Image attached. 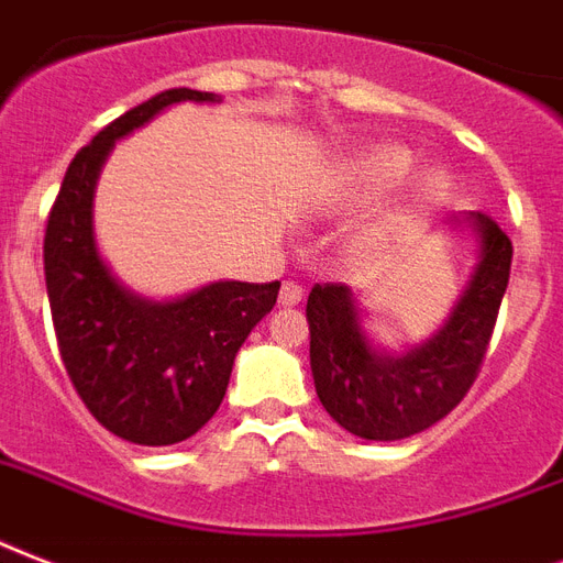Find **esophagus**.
Returning a JSON list of instances; mask_svg holds the SVG:
<instances>
[{
    "label": "esophagus",
    "mask_w": 563,
    "mask_h": 563,
    "mask_svg": "<svg viewBox=\"0 0 563 563\" xmlns=\"http://www.w3.org/2000/svg\"><path fill=\"white\" fill-rule=\"evenodd\" d=\"M302 302V285H296V282H285L282 285V294H278V305H285V308H294V305Z\"/></svg>",
    "instance_id": "obj_1"
}]
</instances>
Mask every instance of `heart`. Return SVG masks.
<instances>
[{"instance_id":"1","label":"heart","mask_w":563,"mask_h":563,"mask_svg":"<svg viewBox=\"0 0 563 563\" xmlns=\"http://www.w3.org/2000/svg\"><path fill=\"white\" fill-rule=\"evenodd\" d=\"M417 161L405 146L396 143H378L369 150L355 152L341 167L334 169L325 181V205L334 208H367L390 194L411 178ZM449 187L446 173L431 169L417 181V202H434Z\"/></svg>"}]
</instances>
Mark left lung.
<instances>
[{
	"instance_id": "1",
	"label": "left lung",
	"mask_w": 563,
	"mask_h": 563,
	"mask_svg": "<svg viewBox=\"0 0 563 563\" xmlns=\"http://www.w3.org/2000/svg\"><path fill=\"white\" fill-rule=\"evenodd\" d=\"M476 238V267L431 338L405 352L373 343L364 311L341 282L308 296L313 387L331 420L364 440H402L443 420L467 396L511 276V241L487 213H452Z\"/></svg>"
}]
</instances>
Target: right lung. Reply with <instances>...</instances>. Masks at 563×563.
<instances>
[{"label": "right lung", "mask_w": 563, "mask_h": 563, "mask_svg": "<svg viewBox=\"0 0 563 563\" xmlns=\"http://www.w3.org/2000/svg\"><path fill=\"white\" fill-rule=\"evenodd\" d=\"M178 102H220L173 87L104 125L60 181L43 241V273L60 358L104 429L141 446H169L220 408L234 355L276 305L278 282H211L176 299H146L111 273L93 229L96 181L117 141Z\"/></svg>", "instance_id": "add662e5"}]
</instances>
